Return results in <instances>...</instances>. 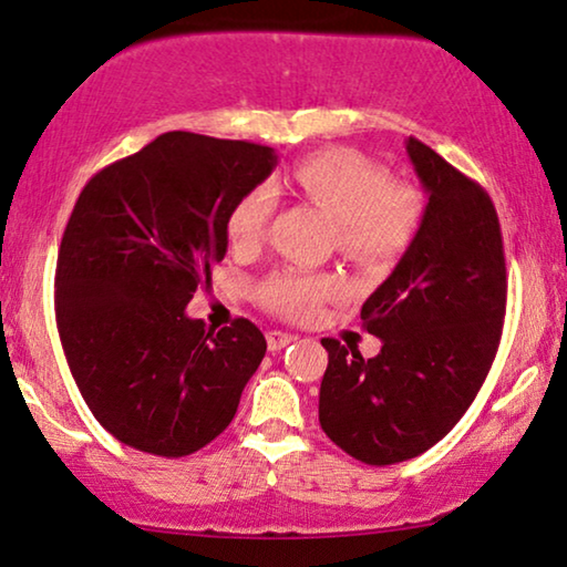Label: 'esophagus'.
<instances>
[{
  "mask_svg": "<svg viewBox=\"0 0 567 567\" xmlns=\"http://www.w3.org/2000/svg\"><path fill=\"white\" fill-rule=\"evenodd\" d=\"M295 338H298V336L285 333V331H269L267 333V346H269V351H280V349H285V346H290Z\"/></svg>",
  "mask_w": 567,
  "mask_h": 567,
  "instance_id": "obj_1",
  "label": "esophagus"
}]
</instances>
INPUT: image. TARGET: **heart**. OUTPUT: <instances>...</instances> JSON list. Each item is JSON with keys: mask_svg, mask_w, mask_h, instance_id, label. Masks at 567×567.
I'll list each match as a JSON object with an SVG mask.
<instances>
[{"mask_svg": "<svg viewBox=\"0 0 567 567\" xmlns=\"http://www.w3.org/2000/svg\"><path fill=\"white\" fill-rule=\"evenodd\" d=\"M277 183H257L234 203L226 234L234 249H255L265 241L277 208ZM285 183L302 200L336 218L341 255L364 267H386L400 259L425 218V196L417 185L396 183L386 167L353 150L333 147L300 157ZM341 290L333 275L280 269L257 285V300L290 320H308Z\"/></svg>", "mask_w": 567, "mask_h": 567, "instance_id": "b5f03b06", "label": "heart"}]
</instances>
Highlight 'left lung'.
Returning a JSON list of instances; mask_svg holds the SVG:
<instances>
[{
  "label": "left lung",
  "instance_id": "1",
  "mask_svg": "<svg viewBox=\"0 0 567 567\" xmlns=\"http://www.w3.org/2000/svg\"><path fill=\"white\" fill-rule=\"evenodd\" d=\"M427 193L425 218L394 272L361 308L382 351L323 338V433L361 463L392 466L451 433L484 384L502 341L506 261L488 193L435 150L408 140Z\"/></svg>",
  "mask_w": 567,
  "mask_h": 567
}]
</instances>
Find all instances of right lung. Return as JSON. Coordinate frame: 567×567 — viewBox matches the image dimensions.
Listing matches in <instances>:
<instances>
[{"instance_id": "add662e5", "label": "right lung", "mask_w": 567, "mask_h": 567, "mask_svg": "<svg viewBox=\"0 0 567 567\" xmlns=\"http://www.w3.org/2000/svg\"><path fill=\"white\" fill-rule=\"evenodd\" d=\"M272 147L165 132L83 185L55 267V323L94 417L124 445L183 458L229 427L267 341L247 318L185 316L229 247L234 203Z\"/></svg>"}]
</instances>
